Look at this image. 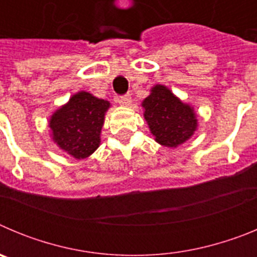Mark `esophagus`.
<instances>
[{"mask_svg": "<svg viewBox=\"0 0 257 257\" xmlns=\"http://www.w3.org/2000/svg\"><path fill=\"white\" fill-rule=\"evenodd\" d=\"M131 96L130 95H124V96H121L118 99V103L122 106H130L131 105Z\"/></svg>", "mask_w": 257, "mask_h": 257, "instance_id": "34e87169", "label": "esophagus"}]
</instances>
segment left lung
I'll list each match as a JSON object with an SVG mask.
<instances>
[{"mask_svg": "<svg viewBox=\"0 0 257 257\" xmlns=\"http://www.w3.org/2000/svg\"><path fill=\"white\" fill-rule=\"evenodd\" d=\"M144 119L158 144L178 148L187 143L198 128L197 113L167 86L157 83L142 101Z\"/></svg>", "mask_w": 257, "mask_h": 257, "instance_id": "obj_1", "label": "left lung"}]
</instances>
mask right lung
<instances>
[{"instance_id":"right-lung-1","label":"right lung","mask_w":257,"mask_h":257,"mask_svg":"<svg viewBox=\"0 0 257 257\" xmlns=\"http://www.w3.org/2000/svg\"><path fill=\"white\" fill-rule=\"evenodd\" d=\"M110 103L87 91H78L49 118L50 136L58 148L76 160H85L100 145L104 119Z\"/></svg>"}]
</instances>
